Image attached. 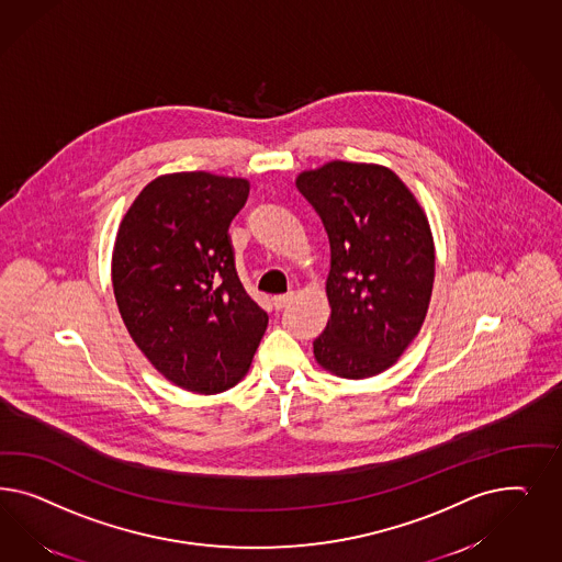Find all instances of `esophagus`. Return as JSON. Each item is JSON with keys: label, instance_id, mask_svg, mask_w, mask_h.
Segmentation results:
<instances>
[{"label": "esophagus", "instance_id": "34e87169", "mask_svg": "<svg viewBox=\"0 0 562 562\" xmlns=\"http://www.w3.org/2000/svg\"><path fill=\"white\" fill-rule=\"evenodd\" d=\"M294 299V292H286V294H276L272 299V305L276 308H284V306L289 305L290 301Z\"/></svg>", "mask_w": 562, "mask_h": 562}]
</instances>
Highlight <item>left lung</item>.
Masks as SVG:
<instances>
[{"label":"left lung","instance_id":"8db88e82","mask_svg":"<svg viewBox=\"0 0 562 562\" xmlns=\"http://www.w3.org/2000/svg\"><path fill=\"white\" fill-rule=\"evenodd\" d=\"M296 188L329 237V319L313 341L317 364L341 379L387 371L425 324L435 240L416 195L392 169L329 160Z\"/></svg>","mask_w":562,"mask_h":562}]
</instances>
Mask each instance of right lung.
<instances>
[{
    "label": "right lung",
    "mask_w": 562,
    "mask_h": 562,
    "mask_svg": "<svg viewBox=\"0 0 562 562\" xmlns=\"http://www.w3.org/2000/svg\"><path fill=\"white\" fill-rule=\"evenodd\" d=\"M247 195L240 177L167 172L137 193L117 228L111 282L121 319L154 369L188 392L235 387L268 327L228 240Z\"/></svg>",
    "instance_id": "add662e5"
}]
</instances>
